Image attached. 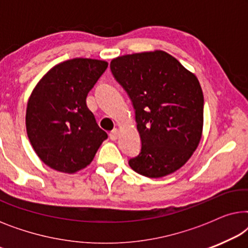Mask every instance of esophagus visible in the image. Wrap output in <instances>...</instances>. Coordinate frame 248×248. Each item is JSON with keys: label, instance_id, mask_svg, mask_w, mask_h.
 Returning a JSON list of instances; mask_svg holds the SVG:
<instances>
[{"label": "esophagus", "instance_id": "esophagus-1", "mask_svg": "<svg viewBox=\"0 0 248 248\" xmlns=\"http://www.w3.org/2000/svg\"><path fill=\"white\" fill-rule=\"evenodd\" d=\"M118 134H120V131L117 130V128H115V130H113L109 133V138H110V140H113V141H115V140H117V138H118Z\"/></svg>", "mask_w": 248, "mask_h": 248}]
</instances>
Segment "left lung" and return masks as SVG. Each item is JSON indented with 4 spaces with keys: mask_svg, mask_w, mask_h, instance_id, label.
<instances>
[{
    "mask_svg": "<svg viewBox=\"0 0 248 248\" xmlns=\"http://www.w3.org/2000/svg\"><path fill=\"white\" fill-rule=\"evenodd\" d=\"M110 71L130 97L141 139V150L128 165L151 178L176 171L202 135L204 99L199 80L162 50L117 57Z\"/></svg>",
    "mask_w": 248,
    "mask_h": 248,
    "instance_id": "1",
    "label": "left lung"
}]
</instances>
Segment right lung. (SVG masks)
<instances>
[{
	"mask_svg": "<svg viewBox=\"0 0 248 248\" xmlns=\"http://www.w3.org/2000/svg\"><path fill=\"white\" fill-rule=\"evenodd\" d=\"M108 66L105 61L73 59L54 66L28 100L26 127L44 164L76 172L93 161L107 133L87 107L88 93Z\"/></svg>",
	"mask_w": 248,
	"mask_h": 248,
	"instance_id": "obj_1",
	"label": "right lung"
}]
</instances>
